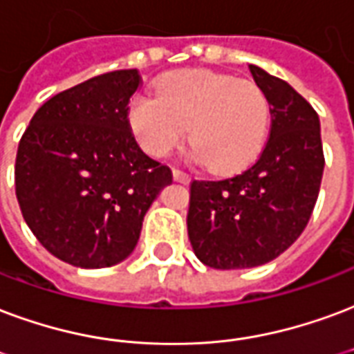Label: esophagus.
Wrapping results in <instances>:
<instances>
[{
  "label": "esophagus",
  "instance_id": "1",
  "mask_svg": "<svg viewBox=\"0 0 354 354\" xmlns=\"http://www.w3.org/2000/svg\"><path fill=\"white\" fill-rule=\"evenodd\" d=\"M172 178H174V182H180V184H187L189 182V176L180 169H172Z\"/></svg>",
  "mask_w": 354,
  "mask_h": 354
}]
</instances>
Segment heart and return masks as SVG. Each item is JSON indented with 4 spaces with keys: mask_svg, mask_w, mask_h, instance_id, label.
Returning <instances> with one entry per match:
<instances>
[{
    "mask_svg": "<svg viewBox=\"0 0 354 354\" xmlns=\"http://www.w3.org/2000/svg\"><path fill=\"white\" fill-rule=\"evenodd\" d=\"M129 124L138 144L167 156L187 135L191 156L216 174H234L261 153L270 125V104L250 80L212 71H178L157 86V95L133 99Z\"/></svg>",
    "mask_w": 354,
    "mask_h": 354,
    "instance_id": "obj_1",
    "label": "heart"
}]
</instances>
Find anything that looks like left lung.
Here are the masks:
<instances>
[{"instance_id":"1","label":"left lung","mask_w":354,"mask_h":354,"mask_svg":"<svg viewBox=\"0 0 354 354\" xmlns=\"http://www.w3.org/2000/svg\"><path fill=\"white\" fill-rule=\"evenodd\" d=\"M270 104V137L257 163L225 180L191 184L187 234L217 270L270 263L297 242L319 197L324 156L319 116L292 86L250 65Z\"/></svg>"}]
</instances>
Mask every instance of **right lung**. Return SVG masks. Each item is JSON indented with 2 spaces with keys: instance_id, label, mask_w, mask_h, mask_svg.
Listing matches in <instances>:
<instances>
[{
  "instance_id": "add662e5",
  "label": "right lung",
  "mask_w": 354,
  "mask_h": 354,
  "mask_svg": "<svg viewBox=\"0 0 354 354\" xmlns=\"http://www.w3.org/2000/svg\"><path fill=\"white\" fill-rule=\"evenodd\" d=\"M137 69L90 78L35 112L20 138L17 198L46 250L78 268H106L135 250L146 212L172 182L138 148L127 120Z\"/></svg>"
}]
</instances>
